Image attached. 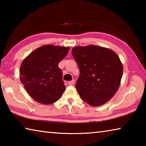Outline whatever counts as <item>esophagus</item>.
Segmentation results:
<instances>
[{"instance_id": "obj_1", "label": "esophagus", "mask_w": 146, "mask_h": 146, "mask_svg": "<svg viewBox=\"0 0 146 146\" xmlns=\"http://www.w3.org/2000/svg\"><path fill=\"white\" fill-rule=\"evenodd\" d=\"M74 83H75V80H70V81L68 82V84L69 86H72V85L74 84Z\"/></svg>"}]
</instances>
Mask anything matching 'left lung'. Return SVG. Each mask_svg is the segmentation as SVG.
<instances>
[{
	"mask_svg": "<svg viewBox=\"0 0 146 146\" xmlns=\"http://www.w3.org/2000/svg\"><path fill=\"white\" fill-rule=\"evenodd\" d=\"M72 55L80 75L76 88L83 101L92 106L103 105L118 90L123 65L113 50L97 45L75 47Z\"/></svg>",
	"mask_w": 146,
	"mask_h": 146,
	"instance_id": "8db88e82",
	"label": "left lung"
}]
</instances>
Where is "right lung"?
I'll return each mask as SVG.
<instances>
[{"label":"right lung","mask_w":146,"mask_h":146,"mask_svg":"<svg viewBox=\"0 0 146 146\" xmlns=\"http://www.w3.org/2000/svg\"><path fill=\"white\" fill-rule=\"evenodd\" d=\"M69 47L45 45L36 48L23 60L20 79L30 96L43 105L58 100L66 90L58 64L69 52Z\"/></svg>","instance_id":"add662e5"}]
</instances>
